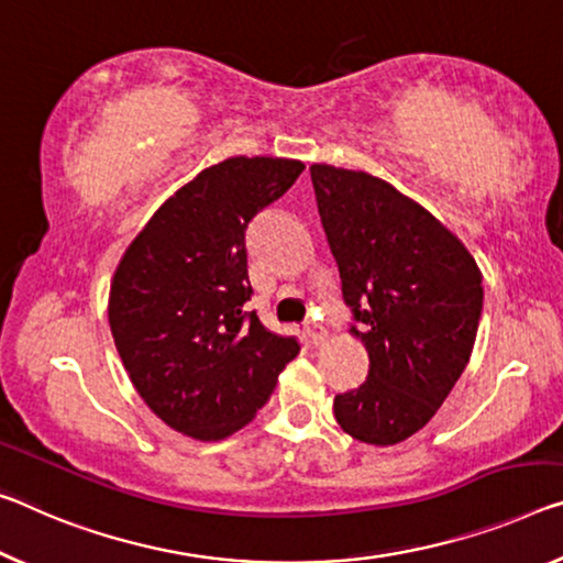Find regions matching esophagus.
Listing matches in <instances>:
<instances>
[{"instance_id": "esophagus-1", "label": "esophagus", "mask_w": 563, "mask_h": 563, "mask_svg": "<svg viewBox=\"0 0 563 563\" xmlns=\"http://www.w3.org/2000/svg\"><path fill=\"white\" fill-rule=\"evenodd\" d=\"M305 336L311 344H322L324 342V327L319 322H307L305 324Z\"/></svg>"}]
</instances>
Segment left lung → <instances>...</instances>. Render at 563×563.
Returning a JSON list of instances; mask_svg holds the SVG:
<instances>
[{
    "instance_id": "left-lung-1",
    "label": "left lung",
    "mask_w": 563,
    "mask_h": 563,
    "mask_svg": "<svg viewBox=\"0 0 563 563\" xmlns=\"http://www.w3.org/2000/svg\"><path fill=\"white\" fill-rule=\"evenodd\" d=\"M317 209L367 379L334 397L344 432L395 445L428 426L468 365L483 311L473 256L435 216L365 170L314 163Z\"/></svg>"
}]
</instances>
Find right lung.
Returning <instances> with one entry per match:
<instances>
[{"label":"right lung","instance_id":"1","mask_svg":"<svg viewBox=\"0 0 563 563\" xmlns=\"http://www.w3.org/2000/svg\"><path fill=\"white\" fill-rule=\"evenodd\" d=\"M305 163L229 158L173 194L120 258L108 319L145 405L173 430L221 440L264 408L299 354L266 330L252 299L246 229L289 191Z\"/></svg>","mask_w":563,"mask_h":563}]
</instances>
